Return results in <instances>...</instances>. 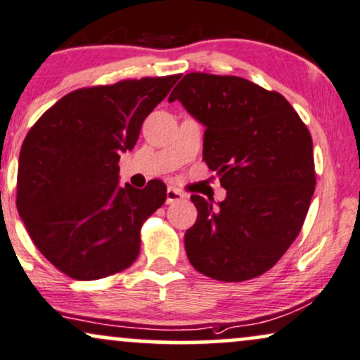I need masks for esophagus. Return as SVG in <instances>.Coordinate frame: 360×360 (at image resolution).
Here are the masks:
<instances>
[{"instance_id":"1","label":"esophagus","mask_w":360,"mask_h":360,"mask_svg":"<svg viewBox=\"0 0 360 360\" xmlns=\"http://www.w3.org/2000/svg\"><path fill=\"white\" fill-rule=\"evenodd\" d=\"M186 194L183 191H179V189L176 188H167L166 191V202L167 205H171V202H176V201H181V199H184Z\"/></svg>"}]
</instances>
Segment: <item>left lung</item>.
I'll return each mask as SVG.
<instances>
[{
	"mask_svg": "<svg viewBox=\"0 0 360 360\" xmlns=\"http://www.w3.org/2000/svg\"><path fill=\"white\" fill-rule=\"evenodd\" d=\"M205 125L202 159L224 201L193 194L184 246L199 274L243 281L270 270L295 241L315 191L307 125L278 92L231 75L188 73L169 95Z\"/></svg>",
	"mask_w": 360,
	"mask_h": 360,
	"instance_id": "1",
	"label": "left lung"
}]
</instances>
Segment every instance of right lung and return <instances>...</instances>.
Segmentation results:
<instances>
[{
  "mask_svg": "<svg viewBox=\"0 0 360 360\" xmlns=\"http://www.w3.org/2000/svg\"><path fill=\"white\" fill-rule=\"evenodd\" d=\"M179 75L73 90L30 129L20 150L16 207L34 246L75 280H98L136 262L141 226L166 201L159 179L119 184L146 117Z\"/></svg>",
  "mask_w": 360,
  "mask_h": 360,
  "instance_id": "obj_1",
  "label": "right lung"
}]
</instances>
